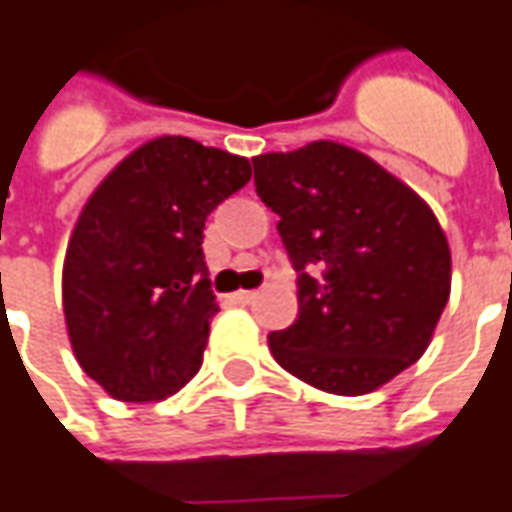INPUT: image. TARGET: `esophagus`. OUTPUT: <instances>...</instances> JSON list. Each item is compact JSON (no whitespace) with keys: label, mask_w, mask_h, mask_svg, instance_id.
<instances>
[{"label":"esophagus","mask_w":512,"mask_h":512,"mask_svg":"<svg viewBox=\"0 0 512 512\" xmlns=\"http://www.w3.org/2000/svg\"><path fill=\"white\" fill-rule=\"evenodd\" d=\"M253 298H256V292H253V290H239V292H234V301H236V303H242V306H245V303L253 301Z\"/></svg>","instance_id":"obj_1"}]
</instances>
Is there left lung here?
<instances>
[{
  "mask_svg": "<svg viewBox=\"0 0 512 512\" xmlns=\"http://www.w3.org/2000/svg\"><path fill=\"white\" fill-rule=\"evenodd\" d=\"M298 273V320L267 337L301 382L362 396L418 362L451 290L432 209L368 155L334 142L253 158Z\"/></svg>",
  "mask_w": 512,
  "mask_h": 512,
  "instance_id": "obj_1",
  "label": "left lung"
}]
</instances>
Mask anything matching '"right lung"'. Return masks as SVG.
I'll return each mask as SVG.
<instances>
[{"instance_id": "1", "label": "right lung", "mask_w": 512, "mask_h": 512, "mask_svg": "<svg viewBox=\"0 0 512 512\" xmlns=\"http://www.w3.org/2000/svg\"><path fill=\"white\" fill-rule=\"evenodd\" d=\"M248 181V158L164 136L88 197L63 262V315L74 357L105 393L161 401L200 370L220 312L203 228Z\"/></svg>"}]
</instances>
